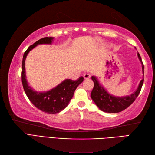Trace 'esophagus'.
I'll list each match as a JSON object with an SVG mask.
<instances>
[{"instance_id": "1", "label": "esophagus", "mask_w": 155, "mask_h": 155, "mask_svg": "<svg viewBox=\"0 0 155 155\" xmlns=\"http://www.w3.org/2000/svg\"><path fill=\"white\" fill-rule=\"evenodd\" d=\"M84 79H85V80H87V79H89L91 78V75L89 74H85L84 75Z\"/></svg>"}]
</instances>
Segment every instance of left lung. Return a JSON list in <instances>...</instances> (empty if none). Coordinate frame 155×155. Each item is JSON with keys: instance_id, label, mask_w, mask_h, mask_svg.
Listing matches in <instances>:
<instances>
[{"instance_id": "8db88e82", "label": "left lung", "mask_w": 155, "mask_h": 155, "mask_svg": "<svg viewBox=\"0 0 155 155\" xmlns=\"http://www.w3.org/2000/svg\"><path fill=\"white\" fill-rule=\"evenodd\" d=\"M137 56L142 64V71L144 76V65L139 53H137ZM91 80L94 81V87L91 93V97L100 110L106 113L121 112L131 105L139 95L144 81L143 78L140 80L137 90L130 95L125 97H116L109 94L106 91V89L99 84L97 78L92 76Z\"/></svg>"}]
</instances>
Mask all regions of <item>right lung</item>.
I'll list each match as a JSON object with an SVG mask.
<instances>
[{"label":"right lung","instance_id":"obj_1","mask_svg":"<svg viewBox=\"0 0 155 155\" xmlns=\"http://www.w3.org/2000/svg\"><path fill=\"white\" fill-rule=\"evenodd\" d=\"M53 39V37H45L30 46L24 54L22 64V82L27 97L36 108L50 114L58 113L66 108L73 97L75 89L84 81L82 76L75 81L67 79L56 87L44 92H37L29 86L26 78L25 66L27 55L38 44H51Z\"/></svg>","mask_w":155,"mask_h":155}]
</instances>
